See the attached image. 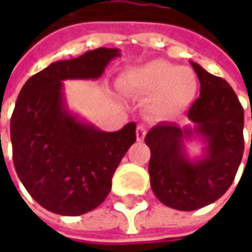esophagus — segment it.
Wrapping results in <instances>:
<instances>
[{
	"mask_svg": "<svg viewBox=\"0 0 252 252\" xmlns=\"http://www.w3.org/2000/svg\"><path fill=\"white\" fill-rule=\"evenodd\" d=\"M146 127L144 126H137V129H136V137H137V140L141 141L144 137H146Z\"/></svg>",
	"mask_w": 252,
	"mask_h": 252,
	"instance_id": "obj_1",
	"label": "esophagus"
}]
</instances>
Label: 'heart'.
<instances>
[{
	"label": "heart",
	"instance_id": "1",
	"mask_svg": "<svg viewBox=\"0 0 252 252\" xmlns=\"http://www.w3.org/2000/svg\"><path fill=\"white\" fill-rule=\"evenodd\" d=\"M121 84L127 91L151 96V111L160 116H172L187 109L198 92L193 70L154 60L123 74Z\"/></svg>",
	"mask_w": 252,
	"mask_h": 252
}]
</instances>
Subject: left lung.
I'll return each mask as SVG.
<instances>
[{"label": "left lung", "instance_id": "obj_1", "mask_svg": "<svg viewBox=\"0 0 252 252\" xmlns=\"http://www.w3.org/2000/svg\"><path fill=\"white\" fill-rule=\"evenodd\" d=\"M200 95L188 111L195 127L161 122L146 134L151 189L165 206L196 210L216 202L233 184L244 153V109L226 80L190 62ZM252 118V112H251ZM193 134L207 143L205 156L189 160L183 143Z\"/></svg>", "mask_w": 252, "mask_h": 252}]
</instances>
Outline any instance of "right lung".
<instances>
[{
	"instance_id": "obj_1",
	"label": "right lung",
	"mask_w": 252,
	"mask_h": 252,
	"mask_svg": "<svg viewBox=\"0 0 252 252\" xmlns=\"http://www.w3.org/2000/svg\"><path fill=\"white\" fill-rule=\"evenodd\" d=\"M118 49L99 47L52 63L32 75L18 95L11 116L12 158L29 195L44 209L80 216L98 208L112 177L136 141V123L102 131L65 108L64 80L99 78Z\"/></svg>"
}]
</instances>
